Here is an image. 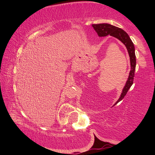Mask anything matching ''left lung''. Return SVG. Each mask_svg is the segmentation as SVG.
<instances>
[{
	"label": "left lung",
	"mask_w": 155,
	"mask_h": 155,
	"mask_svg": "<svg viewBox=\"0 0 155 155\" xmlns=\"http://www.w3.org/2000/svg\"><path fill=\"white\" fill-rule=\"evenodd\" d=\"M92 27H94V30L96 31V33H98V36L100 37H104L110 35L114 37V38L118 39V40L121 41L126 46V47H127L128 52V54H129L131 69L129 73V76H128V80L127 81V83H126V85L124 89H123L122 90L121 96H120L118 101H117L114 104V105H115V104L118 103L120 101H121L124 98V97L126 96L127 91L129 90V88L131 87V85H132L133 83L136 65V58L135 54L134 44H133V41H131L130 38H129L128 34L126 33L124 30H122V28L115 27V26H113L109 24H105V23H103V24H94L92 25Z\"/></svg>",
	"instance_id": "obj_1"
}]
</instances>
